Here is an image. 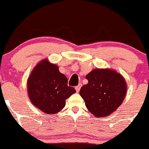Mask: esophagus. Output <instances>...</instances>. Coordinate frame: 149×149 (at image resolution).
Segmentation results:
<instances>
[{
	"instance_id": "34e87169",
	"label": "esophagus",
	"mask_w": 149,
	"mask_h": 149,
	"mask_svg": "<svg viewBox=\"0 0 149 149\" xmlns=\"http://www.w3.org/2000/svg\"><path fill=\"white\" fill-rule=\"evenodd\" d=\"M81 86H82V84H79V85L76 86V87H75V89H76V92H77V93H79V92L80 91V89H81Z\"/></svg>"
}]
</instances>
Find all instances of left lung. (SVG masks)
Here are the masks:
<instances>
[{"label":"left lung","mask_w":149,"mask_h":149,"mask_svg":"<svg viewBox=\"0 0 149 149\" xmlns=\"http://www.w3.org/2000/svg\"><path fill=\"white\" fill-rule=\"evenodd\" d=\"M88 83L80 90L87 109L98 118L108 116L123 103L127 90L125 79L111 69H94L86 76Z\"/></svg>","instance_id":"1"}]
</instances>
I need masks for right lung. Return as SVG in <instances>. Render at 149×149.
Segmentation results:
<instances>
[{"label":"right lung","mask_w":149,"mask_h":149,"mask_svg":"<svg viewBox=\"0 0 149 149\" xmlns=\"http://www.w3.org/2000/svg\"><path fill=\"white\" fill-rule=\"evenodd\" d=\"M29 99L44 113L56 114L65 106V100L76 93L68 86V79L59 70V67L47 59L39 62L27 81Z\"/></svg>","instance_id":"1"}]
</instances>
